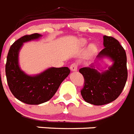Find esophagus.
Listing matches in <instances>:
<instances>
[{"instance_id":"1","label":"esophagus","mask_w":134,"mask_h":134,"mask_svg":"<svg viewBox=\"0 0 134 134\" xmlns=\"http://www.w3.org/2000/svg\"><path fill=\"white\" fill-rule=\"evenodd\" d=\"M78 63H72L71 65H70V69L71 71H76L78 69Z\"/></svg>"}]
</instances>
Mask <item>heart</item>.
I'll return each instance as SVG.
<instances>
[{
    "instance_id": "b5f03b06",
    "label": "heart",
    "mask_w": 134,
    "mask_h": 134,
    "mask_svg": "<svg viewBox=\"0 0 134 134\" xmlns=\"http://www.w3.org/2000/svg\"><path fill=\"white\" fill-rule=\"evenodd\" d=\"M82 43H83V44H86V42H85V41H83V42H82ZM95 49H96V47L94 45H91V46H90V51L91 52H94V51H95Z\"/></svg>"
}]
</instances>
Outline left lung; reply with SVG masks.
<instances>
[{
  "instance_id": "left-lung-1",
  "label": "left lung",
  "mask_w": 134,
  "mask_h": 134,
  "mask_svg": "<svg viewBox=\"0 0 134 134\" xmlns=\"http://www.w3.org/2000/svg\"><path fill=\"white\" fill-rule=\"evenodd\" d=\"M104 48L98 57L108 56L113 65L107 71L99 73L93 67H83L79 72L84 78L81 90L83 99L90 104L101 106L112 102L118 97L125 88L128 71L125 50L116 39L104 36Z\"/></svg>"
}]
</instances>
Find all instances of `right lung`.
<instances>
[{
  "label": "right lung",
  "mask_w": 134,
  "mask_h": 134,
  "mask_svg": "<svg viewBox=\"0 0 134 134\" xmlns=\"http://www.w3.org/2000/svg\"><path fill=\"white\" fill-rule=\"evenodd\" d=\"M41 35H26L15 41L9 48L5 65L7 82L10 91L25 104L37 105L51 99L61 83L70 73L67 67H51L35 76L26 75L18 65L19 51L23 43L39 38Z\"/></svg>",
  "instance_id": "1"
}]
</instances>
